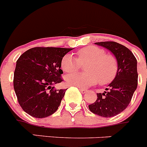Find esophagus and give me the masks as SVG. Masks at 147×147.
Wrapping results in <instances>:
<instances>
[{
  "label": "esophagus",
  "instance_id": "1",
  "mask_svg": "<svg viewBox=\"0 0 147 147\" xmlns=\"http://www.w3.org/2000/svg\"><path fill=\"white\" fill-rule=\"evenodd\" d=\"M79 90H80V91L82 93V94H86V93L88 91L86 89H83V88H80Z\"/></svg>",
  "mask_w": 147,
  "mask_h": 147
}]
</instances>
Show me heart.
<instances>
[{"label": "heart", "instance_id": "heart-1", "mask_svg": "<svg viewBox=\"0 0 147 147\" xmlns=\"http://www.w3.org/2000/svg\"><path fill=\"white\" fill-rule=\"evenodd\" d=\"M88 63L87 73L75 72L66 77L69 86L86 88L99 83L106 85L113 81L118 72V62L114 55L106 53L102 48L88 46L77 52V58L67 53L61 61V67L66 72H72L80 69V64Z\"/></svg>", "mask_w": 147, "mask_h": 147}]
</instances>
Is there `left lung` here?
Instances as JSON below:
<instances>
[{
    "mask_svg": "<svg viewBox=\"0 0 147 147\" xmlns=\"http://www.w3.org/2000/svg\"><path fill=\"white\" fill-rule=\"evenodd\" d=\"M109 49L117 58L118 72L113 81L106 88L108 92L97 94V99L88 105L90 112L101 117H110L118 115L130 104L138 85L137 61L125 46L114 41L95 42Z\"/></svg>",
    "mask_w": 147,
    "mask_h": 147,
    "instance_id": "left-lung-1",
    "label": "left lung"
}]
</instances>
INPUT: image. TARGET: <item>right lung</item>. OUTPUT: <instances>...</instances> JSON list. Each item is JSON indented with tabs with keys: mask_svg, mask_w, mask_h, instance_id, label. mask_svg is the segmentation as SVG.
I'll use <instances>...</instances> for the list:
<instances>
[{
	"mask_svg": "<svg viewBox=\"0 0 147 147\" xmlns=\"http://www.w3.org/2000/svg\"><path fill=\"white\" fill-rule=\"evenodd\" d=\"M72 49L35 47L16 61L13 88L23 110L36 118L49 117L58 109L67 89L53 85L63 81L61 61Z\"/></svg>",
	"mask_w": 147,
	"mask_h": 147,
	"instance_id": "right-lung-1",
	"label": "right lung"
}]
</instances>
